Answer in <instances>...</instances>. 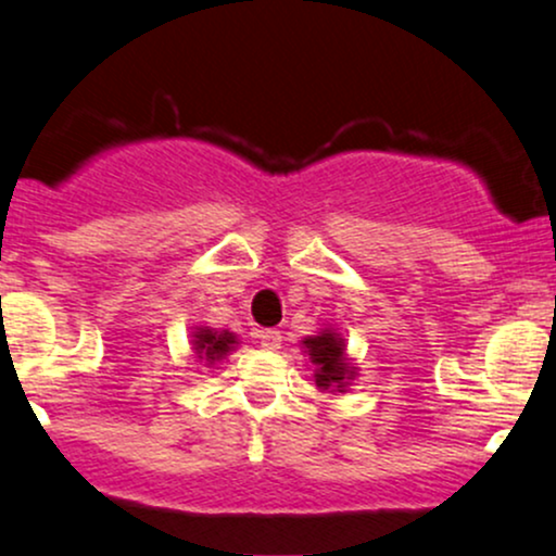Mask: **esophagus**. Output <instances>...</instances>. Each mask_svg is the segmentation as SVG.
<instances>
[{"label":"esophagus","instance_id":"obj_1","mask_svg":"<svg viewBox=\"0 0 556 556\" xmlns=\"http://www.w3.org/2000/svg\"><path fill=\"white\" fill-rule=\"evenodd\" d=\"M258 342L264 350H279L282 348V334L277 329H264L258 334Z\"/></svg>","mask_w":556,"mask_h":556}]
</instances>
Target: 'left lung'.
<instances>
[{
	"label": "left lung",
	"mask_w": 556,
	"mask_h": 556,
	"mask_svg": "<svg viewBox=\"0 0 556 556\" xmlns=\"http://www.w3.org/2000/svg\"><path fill=\"white\" fill-rule=\"evenodd\" d=\"M308 348L311 363H316V387L318 389H340L344 392L348 379H353V366L344 358V342L340 334L324 329L321 334L308 337L303 342Z\"/></svg>",
	"instance_id": "8db88e82"
}]
</instances>
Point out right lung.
<instances>
[{
    "label": "right lung",
    "instance_id": "obj_1",
    "mask_svg": "<svg viewBox=\"0 0 556 556\" xmlns=\"http://www.w3.org/2000/svg\"><path fill=\"white\" fill-rule=\"evenodd\" d=\"M193 344H195L198 358L216 363V361L225 358L229 350L238 344V340H235L232 331H214V329L203 327L193 334Z\"/></svg>",
    "mask_w": 556,
    "mask_h": 556
}]
</instances>
